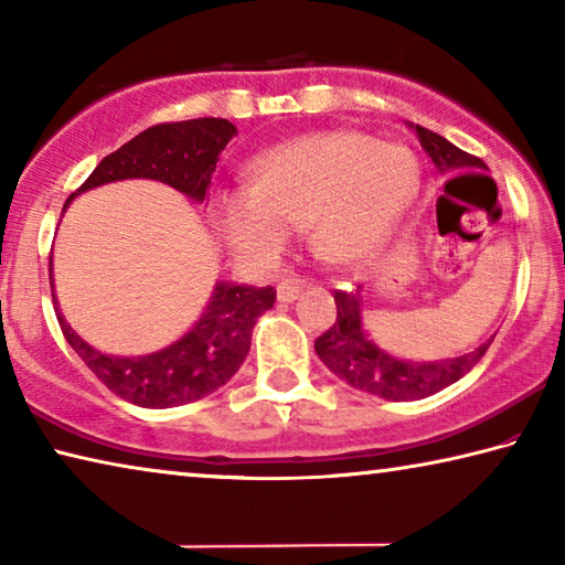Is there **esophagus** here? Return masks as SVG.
Masks as SVG:
<instances>
[{
  "label": "esophagus",
  "mask_w": 565,
  "mask_h": 565,
  "mask_svg": "<svg viewBox=\"0 0 565 565\" xmlns=\"http://www.w3.org/2000/svg\"><path fill=\"white\" fill-rule=\"evenodd\" d=\"M301 289H303V284L299 279H284L279 286H276V296H279L281 303H289L301 294Z\"/></svg>",
  "instance_id": "1"
}]
</instances>
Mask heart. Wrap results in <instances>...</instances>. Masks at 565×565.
I'll return each instance as SVG.
<instances>
[{"mask_svg": "<svg viewBox=\"0 0 565 565\" xmlns=\"http://www.w3.org/2000/svg\"><path fill=\"white\" fill-rule=\"evenodd\" d=\"M420 169L406 147L363 131H321L254 161L252 186L216 199V226L248 259H271L289 232L329 264H356L379 252L416 196Z\"/></svg>", "mask_w": 565, "mask_h": 565, "instance_id": "heart-1", "label": "heart"}]
</instances>
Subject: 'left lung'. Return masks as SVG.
I'll return each mask as SVG.
<instances>
[{"label":"left lung","mask_w":565,"mask_h":565,"mask_svg":"<svg viewBox=\"0 0 565 565\" xmlns=\"http://www.w3.org/2000/svg\"><path fill=\"white\" fill-rule=\"evenodd\" d=\"M414 127V124H411ZM420 147L436 169L441 171H458V169H486V164L478 157L468 154V151L454 147L451 141L444 139L441 134L431 129L414 127ZM333 301H337V323L329 331H323L313 343L319 359L327 363L331 374L347 381L349 386L366 391L388 401H416L426 398L438 391L456 384L458 379L466 376L483 353L489 351L491 341H486L471 353H463L458 359L446 361H428V363H411L388 356L381 351L374 341L366 337L361 327V296L333 291Z\"/></svg>","instance_id":"8db88e82"}]
</instances>
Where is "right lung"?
I'll use <instances>...</instances> for the list:
<instances>
[{
    "label": "right lung",
    "instance_id": "add662e5",
    "mask_svg": "<svg viewBox=\"0 0 565 565\" xmlns=\"http://www.w3.org/2000/svg\"><path fill=\"white\" fill-rule=\"evenodd\" d=\"M234 137V124L214 117L157 124L104 157L66 204L82 191L137 177L164 181L194 202H204L218 154ZM274 301V286L259 289L218 281L194 329L167 349L131 359L92 349L76 337L62 313H56V321L70 347L111 394L145 408H169L212 394L236 374L252 347L256 319L271 309Z\"/></svg>",
    "mask_w": 565,
    "mask_h": 565
}]
</instances>
